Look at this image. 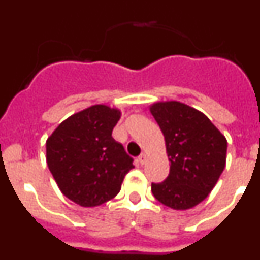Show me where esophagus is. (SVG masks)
<instances>
[{
    "label": "esophagus",
    "mask_w": 260,
    "mask_h": 260,
    "mask_svg": "<svg viewBox=\"0 0 260 260\" xmlns=\"http://www.w3.org/2000/svg\"><path fill=\"white\" fill-rule=\"evenodd\" d=\"M146 160H147L146 153H141V155H139V157H138V161L141 162V164H144V162H146Z\"/></svg>",
    "instance_id": "34e87169"
}]
</instances>
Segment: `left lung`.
Masks as SVG:
<instances>
[{
	"mask_svg": "<svg viewBox=\"0 0 260 260\" xmlns=\"http://www.w3.org/2000/svg\"><path fill=\"white\" fill-rule=\"evenodd\" d=\"M151 113L171 161L169 176L151 185L153 197L173 210L192 208L207 198L224 171L226 139L203 113L182 103H156Z\"/></svg>",
	"mask_w": 260,
	"mask_h": 260,
	"instance_id": "left-lung-1",
	"label": "left lung"
}]
</instances>
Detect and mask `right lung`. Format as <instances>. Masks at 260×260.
I'll use <instances>...</instances> for the list:
<instances>
[{
	"label": "right lung",
	"instance_id": "right-lung-1",
	"mask_svg": "<svg viewBox=\"0 0 260 260\" xmlns=\"http://www.w3.org/2000/svg\"><path fill=\"white\" fill-rule=\"evenodd\" d=\"M119 110L93 105L65 119L47 141V164L62 194L82 207L113 199L133 157L112 137Z\"/></svg>",
	"mask_w": 260,
	"mask_h": 260
}]
</instances>
